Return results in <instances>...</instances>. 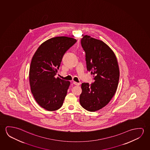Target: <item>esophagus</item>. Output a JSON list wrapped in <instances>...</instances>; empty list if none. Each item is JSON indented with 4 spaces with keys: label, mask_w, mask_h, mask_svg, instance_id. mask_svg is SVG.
Segmentation results:
<instances>
[{
    "label": "esophagus",
    "mask_w": 150,
    "mask_h": 150,
    "mask_svg": "<svg viewBox=\"0 0 150 150\" xmlns=\"http://www.w3.org/2000/svg\"><path fill=\"white\" fill-rule=\"evenodd\" d=\"M73 84L76 86L80 85V83H77V82H76V81H73Z\"/></svg>",
    "instance_id": "34e87169"
}]
</instances>
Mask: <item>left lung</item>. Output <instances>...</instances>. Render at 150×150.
<instances>
[{
  "instance_id": "1",
  "label": "left lung",
  "mask_w": 150,
  "mask_h": 150,
  "mask_svg": "<svg viewBox=\"0 0 150 150\" xmlns=\"http://www.w3.org/2000/svg\"><path fill=\"white\" fill-rule=\"evenodd\" d=\"M81 44L86 52L87 70L95 75V81L91 85L81 84L79 102L86 110L95 112L106 106L115 95L120 69L115 53L105 42L85 35Z\"/></svg>"
}]
</instances>
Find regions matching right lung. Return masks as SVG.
Returning <instances> with one entry per match:
<instances>
[{"label": "right lung", "mask_w": 150, "mask_h": 150, "mask_svg": "<svg viewBox=\"0 0 150 150\" xmlns=\"http://www.w3.org/2000/svg\"><path fill=\"white\" fill-rule=\"evenodd\" d=\"M76 42L66 36L51 38L42 43L33 57L29 71L30 90L37 103L47 111L62 106L70 81L55 75L64 54Z\"/></svg>", "instance_id": "1"}]
</instances>
